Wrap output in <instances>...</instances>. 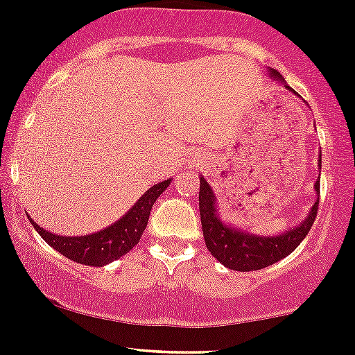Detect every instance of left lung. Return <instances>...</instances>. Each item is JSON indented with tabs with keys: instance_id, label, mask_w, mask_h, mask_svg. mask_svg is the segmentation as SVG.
<instances>
[{
	"instance_id": "8db88e82",
	"label": "left lung",
	"mask_w": 355,
	"mask_h": 355,
	"mask_svg": "<svg viewBox=\"0 0 355 355\" xmlns=\"http://www.w3.org/2000/svg\"><path fill=\"white\" fill-rule=\"evenodd\" d=\"M268 75L273 80L284 82L285 89L293 92L277 70L268 69ZM320 164L322 157L318 156V169H320ZM199 182H201L199 184V214H201L202 236H205L206 248L221 265H225L230 270L252 272V270H261L265 266L284 260L304 241L306 233L315 221L318 199L313 202L305 220L288 231L275 234V236L248 233V231L234 228V226L221 220L216 208V196H214L209 182L202 176L199 178ZM315 193H320V178L315 181Z\"/></svg>"
}]
</instances>
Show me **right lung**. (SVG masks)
Returning a JSON list of instances; mask_svg holds the SVG:
<instances>
[{
	"mask_svg": "<svg viewBox=\"0 0 355 355\" xmlns=\"http://www.w3.org/2000/svg\"><path fill=\"white\" fill-rule=\"evenodd\" d=\"M173 178L157 182L149 188L137 199V202L130 208L121 220L112 223L110 226L103 228L97 233L83 234V236H60L49 230H43L26 214L33 228L38 231L53 250L62 253L63 257L70 258L75 263L87 266H105L124 257L127 252L134 248L144 233L147 221H149L150 209L156 199L161 196L171 184Z\"/></svg>",
	"mask_w": 355,
	"mask_h": 355,
	"instance_id": "obj_1",
	"label": "right lung"
}]
</instances>
